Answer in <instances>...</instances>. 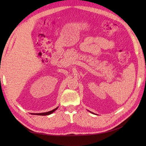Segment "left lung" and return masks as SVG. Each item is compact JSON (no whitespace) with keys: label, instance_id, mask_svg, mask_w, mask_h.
<instances>
[{"label":"left lung","instance_id":"obj_1","mask_svg":"<svg viewBox=\"0 0 146 146\" xmlns=\"http://www.w3.org/2000/svg\"><path fill=\"white\" fill-rule=\"evenodd\" d=\"M90 112H91V111H90ZM91 113H92V112H91ZM94 114V113H93Z\"/></svg>","mask_w":146,"mask_h":146}]
</instances>
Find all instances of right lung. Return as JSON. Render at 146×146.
<instances>
[{
    "instance_id": "obj_1",
    "label": "right lung",
    "mask_w": 146,
    "mask_h": 146,
    "mask_svg": "<svg viewBox=\"0 0 146 146\" xmlns=\"http://www.w3.org/2000/svg\"><path fill=\"white\" fill-rule=\"evenodd\" d=\"M58 107H56V108L54 109L51 110L50 111H48V112H46V113H33V114H36V115H41V116H46V115H49V114H52V113H54L55 110H56L58 109Z\"/></svg>"
}]
</instances>
